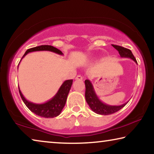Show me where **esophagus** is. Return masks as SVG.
<instances>
[{"mask_svg":"<svg viewBox=\"0 0 154 154\" xmlns=\"http://www.w3.org/2000/svg\"><path fill=\"white\" fill-rule=\"evenodd\" d=\"M75 80H82V76L80 75H78L76 77H75Z\"/></svg>","mask_w":154,"mask_h":154,"instance_id":"obj_1","label":"esophagus"}]
</instances>
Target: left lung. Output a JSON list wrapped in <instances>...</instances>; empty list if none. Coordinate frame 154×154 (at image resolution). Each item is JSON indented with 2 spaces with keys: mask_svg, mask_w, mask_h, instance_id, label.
<instances>
[{
  "mask_svg": "<svg viewBox=\"0 0 154 154\" xmlns=\"http://www.w3.org/2000/svg\"><path fill=\"white\" fill-rule=\"evenodd\" d=\"M112 46L119 52L121 57L130 58L131 59L134 60L136 63H137V60H136L134 56L133 55L130 50L122 46H117V45H112ZM85 87H86V89H85V99H86L87 104H89L91 109L95 113H97V114L102 115H111L119 111V110L122 109V108L124 107L128 104V102H126L120 106H110L102 102H101L99 98L97 97L94 91V87H93L90 80H85Z\"/></svg>",
  "mask_w": 154,
  "mask_h": 154,
  "instance_id": "8db88e82",
  "label": "left lung"
}]
</instances>
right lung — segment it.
<instances>
[{
    "label": "right lung",
    "instance_id": "1",
    "mask_svg": "<svg viewBox=\"0 0 154 154\" xmlns=\"http://www.w3.org/2000/svg\"><path fill=\"white\" fill-rule=\"evenodd\" d=\"M43 50L51 51L60 55L63 54L62 52L60 50L52 46H48V45H42V46L34 47L27 50L22 58L26 56L29 52L43 51ZM72 82L73 80H65L59 88L57 94L51 100L48 101L46 103H44V104H35V103L26 100L23 96L21 91H20L18 87L19 93L22 101L31 112L42 117L53 118L59 115L62 111L63 108L65 106L68 94H69V90L71 89Z\"/></svg>",
    "mask_w": 154,
    "mask_h": 154
}]
</instances>
